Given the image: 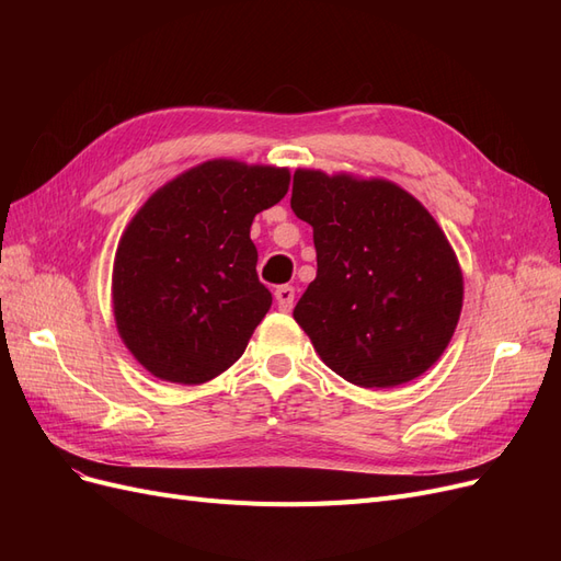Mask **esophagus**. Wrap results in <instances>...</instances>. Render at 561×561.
Here are the masks:
<instances>
[{"mask_svg": "<svg viewBox=\"0 0 561 561\" xmlns=\"http://www.w3.org/2000/svg\"><path fill=\"white\" fill-rule=\"evenodd\" d=\"M274 297L278 301L280 311H290L295 307V287L293 285H278Z\"/></svg>", "mask_w": 561, "mask_h": 561, "instance_id": "34e87169", "label": "esophagus"}]
</instances>
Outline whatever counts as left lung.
<instances>
[{"label": "left lung", "instance_id": "1", "mask_svg": "<svg viewBox=\"0 0 561 561\" xmlns=\"http://www.w3.org/2000/svg\"><path fill=\"white\" fill-rule=\"evenodd\" d=\"M290 206L313 227L318 271L295 307L320 360L363 388L421 377L445 353L463 276L443 229L388 180L297 171Z\"/></svg>", "mask_w": 561, "mask_h": 561}]
</instances>
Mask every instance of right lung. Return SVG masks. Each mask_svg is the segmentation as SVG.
Segmentation results:
<instances>
[{"label":"right lung","instance_id":"add662e5","mask_svg":"<svg viewBox=\"0 0 561 561\" xmlns=\"http://www.w3.org/2000/svg\"><path fill=\"white\" fill-rule=\"evenodd\" d=\"M287 186V168L215 159L163 184L130 219L114 257V320L151 375L196 386L241 358L271 309L250 227Z\"/></svg>","mask_w":561,"mask_h":561}]
</instances>
